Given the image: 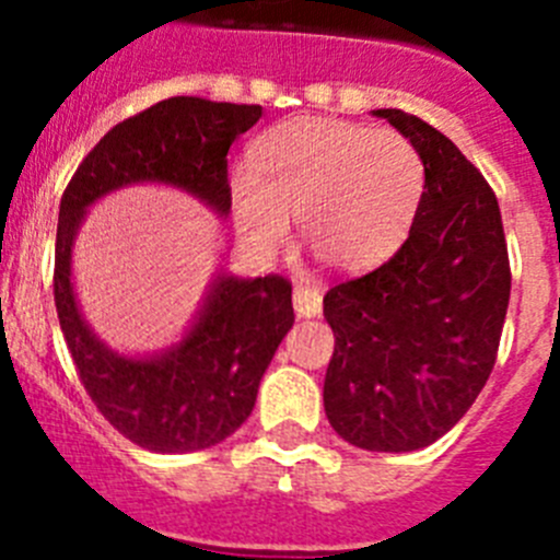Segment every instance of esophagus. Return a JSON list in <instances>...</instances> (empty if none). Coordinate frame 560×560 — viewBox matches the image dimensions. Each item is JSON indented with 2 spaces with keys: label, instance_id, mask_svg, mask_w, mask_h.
Returning a JSON list of instances; mask_svg holds the SVG:
<instances>
[{
  "label": "esophagus",
  "instance_id": "34e87169",
  "mask_svg": "<svg viewBox=\"0 0 560 560\" xmlns=\"http://www.w3.org/2000/svg\"><path fill=\"white\" fill-rule=\"evenodd\" d=\"M294 311L300 319H311V316L323 314V291L314 289L308 283L294 285Z\"/></svg>",
  "mask_w": 560,
  "mask_h": 560
}]
</instances>
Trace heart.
I'll use <instances>...</instances> for the list:
<instances>
[{
  "instance_id": "heart-1",
  "label": "heart",
  "mask_w": 560,
  "mask_h": 560,
  "mask_svg": "<svg viewBox=\"0 0 560 560\" xmlns=\"http://www.w3.org/2000/svg\"><path fill=\"white\" fill-rule=\"evenodd\" d=\"M423 185V160L398 131L294 117L252 142L246 173L232 179V212L257 249H277L296 219L319 264L364 275L400 249Z\"/></svg>"
}]
</instances>
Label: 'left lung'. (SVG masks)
Instances as JSON below:
<instances>
[{"mask_svg":"<svg viewBox=\"0 0 560 560\" xmlns=\"http://www.w3.org/2000/svg\"><path fill=\"white\" fill-rule=\"evenodd\" d=\"M423 160L409 237L387 264L325 294L336 348L325 415L368 452H418L468 412L497 364L511 264L482 173L429 122L375 108Z\"/></svg>","mask_w":560,"mask_h":560,"instance_id":"8db88e82","label":"left lung"}]
</instances>
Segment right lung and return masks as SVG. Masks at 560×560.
<instances>
[{
    "instance_id": "right-lung-1",
    "label": "right lung",
    "mask_w": 560,
    "mask_h": 560,
    "mask_svg": "<svg viewBox=\"0 0 560 560\" xmlns=\"http://www.w3.org/2000/svg\"><path fill=\"white\" fill-rule=\"evenodd\" d=\"M260 106L167 97L117 122L86 153L63 190L56 237V308L81 384L103 418L156 454L201 452L252 415L277 345L294 325L285 277L215 275L182 341L153 355H122L89 328L72 285V246L97 199L156 182L190 192L226 219V153L260 120Z\"/></svg>"
}]
</instances>
